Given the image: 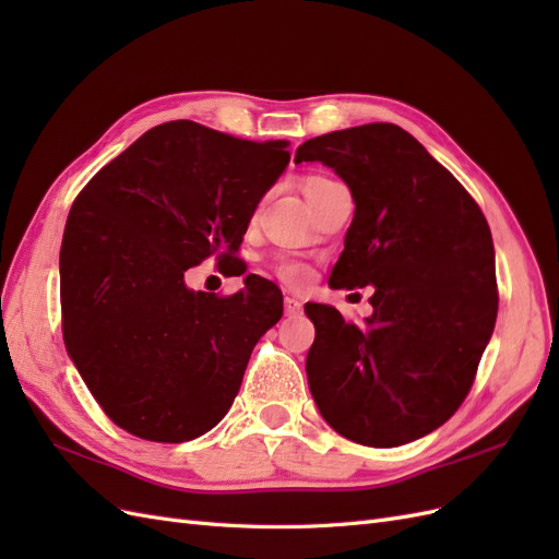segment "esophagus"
<instances>
[{"label": "esophagus", "mask_w": 559, "mask_h": 559, "mask_svg": "<svg viewBox=\"0 0 559 559\" xmlns=\"http://www.w3.org/2000/svg\"><path fill=\"white\" fill-rule=\"evenodd\" d=\"M300 310H302V306H300L298 298H294V296H286V298H284V312H286V314L296 317V314H300Z\"/></svg>", "instance_id": "1"}]
</instances>
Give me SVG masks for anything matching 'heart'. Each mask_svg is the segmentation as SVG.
I'll return each instance as SVG.
<instances>
[{
  "instance_id": "b5f03b06",
  "label": "heart",
  "mask_w": 559,
  "mask_h": 559,
  "mask_svg": "<svg viewBox=\"0 0 559 559\" xmlns=\"http://www.w3.org/2000/svg\"><path fill=\"white\" fill-rule=\"evenodd\" d=\"M321 181H329L324 177H308L306 179V189H310V186H317ZM277 275L289 282V284H302L308 277H310V267L306 263L300 261H294V259H280L277 261Z\"/></svg>"
}]
</instances>
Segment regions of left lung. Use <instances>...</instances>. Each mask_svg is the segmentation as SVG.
<instances>
[{"instance_id":"8db88e82","label":"left lung","mask_w":559,"mask_h":559,"mask_svg":"<svg viewBox=\"0 0 559 559\" xmlns=\"http://www.w3.org/2000/svg\"><path fill=\"white\" fill-rule=\"evenodd\" d=\"M321 163L354 200L329 284L376 286L373 314L347 324L308 302V384L349 441L396 448L454 415L497 321L492 233L464 186L411 132L368 123L308 140L294 163Z\"/></svg>"}]
</instances>
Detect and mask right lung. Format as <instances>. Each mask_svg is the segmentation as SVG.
Masks as SVG:
<instances>
[{"label": "right lung", "mask_w": 559, "mask_h": 559, "mask_svg": "<svg viewBox=\"0 0 559 559\" xmlns=\"http://www.w3.org/2000/svg\"><path fill=\"white\" fill-rule=\"evenodd\" d=\"M289 142H247L193 121L151 128L79 193L60 249L67 354L114 425L156 443L224 419L251 349L282 317L259 275L218 298L183 273L230 263L289 165Z\"/></svg>", "instance_id": "obj_1"}]
</instances>
